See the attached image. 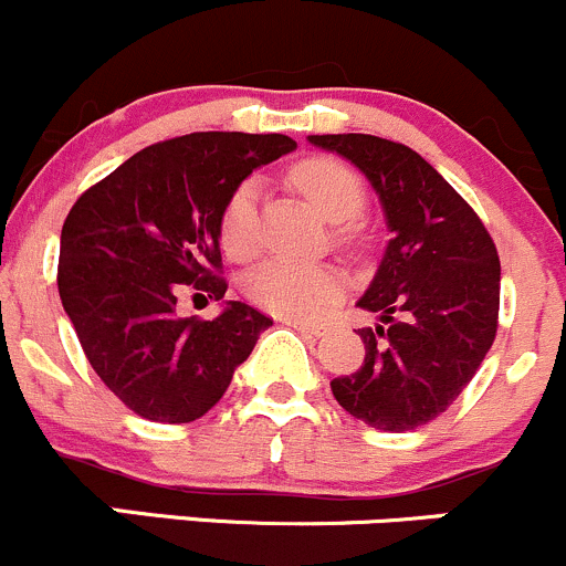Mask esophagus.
Returning <instances> with one entry per match:
<instances>
[{"instance_id": "1", "label": "esophagus", "mask_w": 566, "mask_h": 566, "mask_svg": "<svg viewBox=\"0 0 566 566\" xmlns=\"http://www.w3.org/2000/svg\"><path fill=\"white\" fill-rule=\"evenodd\" d=\"M284 325H290V328L303 333V336H308V338H317L325 333L323 323H306V319H284Z\"/></svg>"}]
</instances>
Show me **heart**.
Listing matches in <instances>:
<instances>
[{
    "label": "heart",
    "mask_w": 566,
    "mask_h": 566,
    "mask_svg": "<svg viewBox=\"0 0 566 566\" xmlns=\"http://www.w3.org/2000/svg\"><path fill=\"white\" fill-rule=\"evenodd\" d=\"M290 181L328 222L347 228L344 219L355 217L363 206L360 178L328 157L303 159L290 170ZM258 198L260 187L254 178L238 184L224 203L219 235L230 258L247 260L258 249ZM249 301L265 312L290 319L314 317L319 308L338 293L336 271L325 265L298 263V260H265L252 268L243 282Z\"/></svg>",
    "instance_id": "heart-1"
}]
</instances>
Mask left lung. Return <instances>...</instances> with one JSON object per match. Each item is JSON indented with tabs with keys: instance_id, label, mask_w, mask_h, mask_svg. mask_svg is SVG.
<instances>
[{
	"instance_id": "8db88e82",
	"label": "left lung",
	"mask_w": 566,
	"mask_h": 566,
	"mask_svg": "<svg viewBox=\"0 0 566 566\" xmlns=\"http://www.w3.org/2000/svg\"><path fill=\"white\" fill-rule=\"evenodd\" d=\"M368 178L390 241L358 301L379 323L360 331L366 358L331 382L353 418L401 433L431 423L472 382L499 317L491 235L467 200L412 148L374 135H308Z\"/></svg>"
}]
</instances>
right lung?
I'll list each match as a JSON object with an SVG mask.
<instances>
[{"label": "right lung", "mask_w": 566, "mask_h": 566, "mask_svg": "<svg viewBox=\"0 0 566 566\" xmlns=\"http://www.w3.org/2000/svg\"><path fill=\"white\" fill-rule=\"evenodd\" d=\"M287 135L192 133L157 143L81 195L62 228L59 298L88 363L140 418L192 423L224 396L273 319L223 301L213 321L175 314L178 283L224 298L219 222Z\"/></svg>", "instance_id": "add662e5"}]
</instances>
